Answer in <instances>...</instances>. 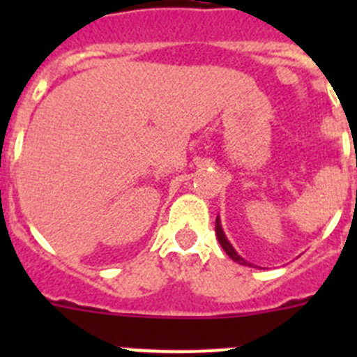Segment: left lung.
<instances>
[{
	"mask_svg": "<svg viewBox=\"0 0 357 357\" xmlns=\"http://www.w3.org/2000/svg\"><path fill=\"white\" fill-rule=\"evenodd\" d=\"M216 236H218V241H220V245H222V248L227 252V255H229L230 259L236 261V263H239V264H245V266H247V264H248V266H252L250 263H247V261L243 259L241 255H238V252L234 250V247H232V245L227 241L225 234H223L222 223H220V218H216Z\"/></svg>",
	"mask_w": 357,
	"mask_h": 357,
	"instance_id": "obj_1",
	"label": "left lung"
}]
</instances>
